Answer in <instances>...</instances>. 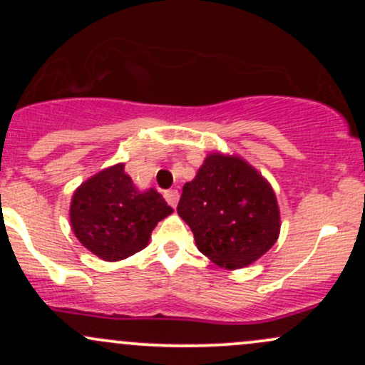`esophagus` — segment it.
<instances>
[{
  "label": "esophagus",
  "mask_w": 365,
  "mask_h": 365,
  "mask_svg": "<svg viewBox=\"0 0 365 365\" xmlns=\"http://www.w3.org/2000/svg\"><path fill=\"white\" fill-rule=\"evenodd\" d=\"M165 199H166V202H168L171 207H177L178 199H180L178 190H168V192H166V194H165Z\"/></svg>",
  "instance_id": "obj_1"
}]
</instances>
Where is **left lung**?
<instances>
[{"mask_svg": "<svg viewBox=\"0 0 365 365\" xmlns=\"http://www.w3.org/2000/svg\"><path fill=\"white\" fill-rule=\"evenodd\" d=\"M177 211L190 226L197 249L226 269L254 262L279 235L273 188L237 156H207L183 187Z\"/></svg>", "mask_w": 365, "mask_h": 365, "instance_id": "8db88e82", "label": "left lung"}]
</instances>
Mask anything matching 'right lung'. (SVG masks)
<instances>
[{
	"instance_id": "add662e5",
	"label": "right lung",
	"mask_w": 365,
	"mask_h": 365,
	"mask_svg": "<svg viewBox=\"0 0 365 365\" xmlns=\"http://www.w3.org/2000/svg\"><path fill=\"white\" fill-rule=\"evenodd\" d=\"M171 212L154 188L137 190L120 163L75 190L70 221L75 237L92 254L121 261L144 249L154 226Z\"/></svg>"
}]
</instances>
